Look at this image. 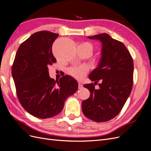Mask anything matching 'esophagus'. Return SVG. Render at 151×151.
Returning a JSON list of instances; mask_svg holds the SVG:
<instances>
[{
    "mask_svg": "<svg viewBox=\"0 0 151 151\" xmlns=\"http://www.w3.org/2000/svg\"><path fill=\"white\" fill-rule=\"evenodd\" d=\"M83 88V85L80 82H79L78 83V88L79 89H81V88Z\"/></svg>",
    "mask_w": 151,
    "mask_h": 151,
    "instance_id": "esophagus-1",
    "label": "esophagus"
}]
</instances>
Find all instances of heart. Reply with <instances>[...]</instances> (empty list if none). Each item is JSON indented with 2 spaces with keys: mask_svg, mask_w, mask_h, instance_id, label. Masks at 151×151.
Here are the masks:
<instances>
[{
  "mask_svg": "<svg viewBox=\"0 0 151 151\" xmlns=\"http://www.w3.org/2000/svg\"><path fill=\"white\" fill-rule=\"evenodd\" d=\"M82 45H86L89 49L90 51H93V47L89 43H83ZM88 70L86 66H76V67H73L69 70V73L71 76L74 77L77 80H81L86 75L87 72H88Z\"/></svg>",
  "mask_w": 151,
  "mask_h": 151,
  "instance_id": "obj_1",
  "label": "heart"
}]
</instances>
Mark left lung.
I'll use <instances>...</instances> for the list:
<instances>
[{
  "label": "left lung",
  "mask_w": 151,
  "mask_h": 151,
  "mask_svg": "<svg viewBox=\"0 0 151 151\" xmlns=\"http://www.w3.org/2000/svg\"><path fill=\"white\" fill-rule=\"evenodd\" d=\"M88 38L101 43L98 66L88 76L95 83H100L99 89H95L92 83L83 85L91 94L88 99L83 101L82 111L87 118L96 122H107L119 114L130 94L134 62L124 44L108 34Z\"/></svg>",
  "instance_id": "obj_1"
}]
</instances>
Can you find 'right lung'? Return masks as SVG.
Masks as SVG:
<instances>
[{"mask_svg":"<svg viewBox=\"0 0 151 151\" xmlns=\"http://www.w3.org/2000/svg\"><path fill=\"white\" fill-rule=\"evenodd\" d=\"M59 35L47 31L34 33L19 47L12 75L19 101L29 114L40 119L61 112L68 97L78 89L76 80L69 75L56 81L48 66L56 62L52 46Z\"/></svg>","mask_w":151,"mask_h":151,"instance_id":"obj_1","label":"right lung"}]
</instances>
